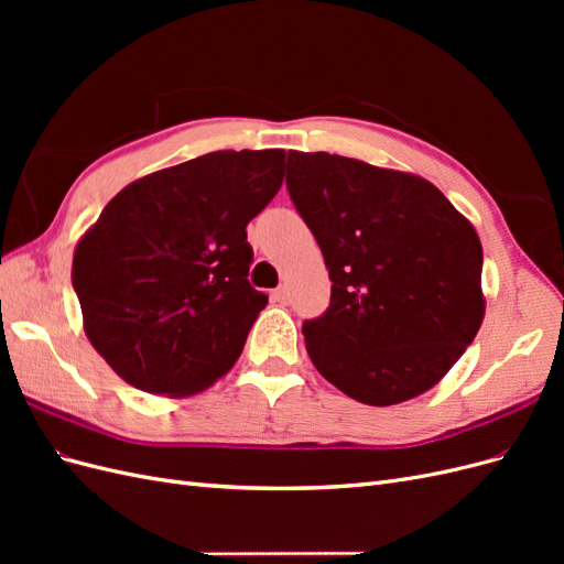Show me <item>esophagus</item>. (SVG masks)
I'll list each match as a JSON object with an SVG mask.
<instances>
[{
    "mask_svg": "<svg viewBox=\"0 0 564 564\" xmlns=\"http://www.w3.org/2000/svg\"><path fill=\"white\" fill-rule=\"evenodd\" d=\"M270 296H272V301H278V303L284 305V303H289V289L286 286H278Z\"/></svg>",
    "mask_w": 564,
    "mask_h": 564,
    "instance_id": "obj_1",
    "label": "esophagus"
}]
</instances>
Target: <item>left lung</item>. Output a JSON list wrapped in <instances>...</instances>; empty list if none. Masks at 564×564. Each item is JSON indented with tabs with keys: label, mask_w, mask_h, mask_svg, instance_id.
Returning a JSON list of instances; mask_svg holds the SVG:
<instances>
[{
	"label": "left lung",
	"mask_w": 564,
	"mask_h": 564,
	"mask_svg": "<svg viewBox=\"0 0 564 564\" xmlns=\"http://www.w3.org/2000/svg\"><path fill=\"white\" fill-rule=\"evenodd\" d=\"M286 191L332 280L303 322L317 371L373 406L433 388L485 317L475 228L425 178L329 152H289Z\"/></svg>",
	"instance_id": "1"
}]
</instances>
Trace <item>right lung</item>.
Wrapping results in <instances>:
<instances>
[{
    "mask_svg": "<svg viewBox=\"0 0 564 564\" xmlns=\"http://www.w3.org/2000/svg\"><path fill=\"white\" fill-rule=\"evenodd\" d=\"M284 150H218L150 174L82 237L84 332L133 388L193 395L237 362L268 296L249 284L247 224L282 185Z\"/></svg>",
    "mask_w": 564,
    "mask_h": 564,
    "instance_id": "right-lung-1",
    "label": "right lung"
}]
</instances>
